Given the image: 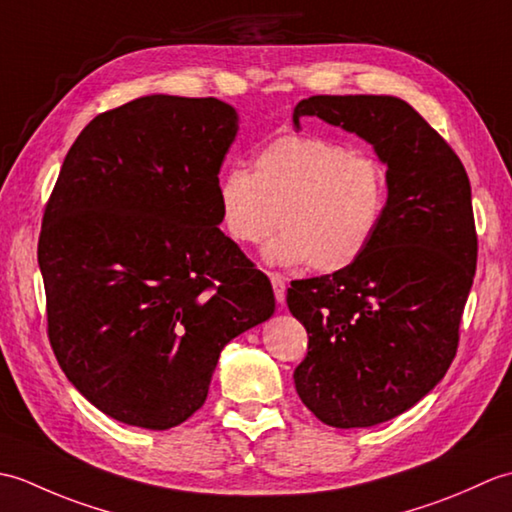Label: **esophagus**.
Wrapping results in <instances>:
<instances>
[{"instance_id": "1", "label": "esophagus", "mask_w": 512, "mask_h": 512, "mask_svg": "<svg viewBox=\"0 0 512 512\" xmlns=\"http://www.w3.org/2000/svg\"><path fill=\"white\" fill-rule=\"evenodd\" d=\"M270 281H273L275 299H277L279 303H284V299H286V279H284V275H279V273H270Z\"/></svg>"}]
</instances>
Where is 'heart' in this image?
<instances>
[{
	"instance_id": "b5f03b06",
	"label": "heart",
	"mask_w": 512,
	"mask_h": 512,
	"mask_svg": "<svg viewBox=\"0 0 512 512\" xmlns=\"http://www.w3.org/2000/svg\"><path fill=\"white\" fill-rule=\"evenodd\" d=\"M224 231L237 244L284 235L266 248L277 264L339 273L372 246L389 206V176L372 154L341 140L290 132L268 140L253 173L228 169L217 184Z\"/></svg>"
}]
</instances>
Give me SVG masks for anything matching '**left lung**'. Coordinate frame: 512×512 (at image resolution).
<instances>
[{
    "label": "left lung",
    "mask_w": 512,
    "mask_h": 512,
    "mask_svg": "<svg viewBox=\"0 0 512 512\" xmlns=\"http://www.w3.org/2000/svg\"><path fill=\"white\" fill-rule=\"evenodd\" d=\"M341 125L387 162L389 206L350 268L292 281L288 308L308 332L295 369L303 405L330 427H374L436 387L460 343L477 233L458 154L396 96H310L292 121Z\"/></svg>",
    "instance_id": "obj_1"
}]
</instances>
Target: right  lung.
Masks as SVG:
<instances>
[{"label":"right lung","mask_w":512,"mask_h":512,"mask_svg":"<svg viewBox=\"0 0 512 512\" xmlns=\"http://www.w3.org/2000/svg\"><path fill=\"white\" fill-rule=\"evenodd\" d=\"M231 105L154 94L74 140L37 246L48 339L107 416L165 431L209 394L224 345L275 312L268 277L220 231Z\"/></svg>","instance_id":"obj_1"}]
</instances>
